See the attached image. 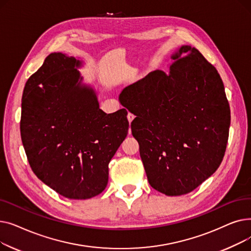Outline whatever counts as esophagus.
Wrapping results in <instances>:
<instances>
[{
  "instance_id": "34e87169",
  "label": "esophagus",
  "mask_w": 251,
  "mask_h": 251,
  "mask_svg": "<svg viewBox=\"0 0 251 251\" xmlns=\"http://www.w3.org/2000/svg\"><path fill=\"white\" fill-rule=\"evenodd\" d=\"M127 119H128L129 123H131V122L133 121V119H134V115H133V114H131V113H129V114L127 115Z\"/></svg>"
}]
</instances>
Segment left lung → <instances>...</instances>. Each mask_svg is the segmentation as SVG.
Segmentation results:
<instances>
[{"mask_svg": "<svg viewBox=\"0 0 251 251\" xmlns=\"http://www.w3.org/2000/svg\"><path fill=\"white\" fill-rule=\"evenodd\" d=\"M171 58L169 73H149L119 99L136 116L131 131L151 186L177 196L216 172L226 151L231 117L220 74L199 50L182 46Z\"/></svg>", "mask_w": 251, "mask_h": 251, "instance_id": "left-lung-1", "label": "left lung"}]
</instances>
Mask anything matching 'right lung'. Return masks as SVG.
I'll list each match as a JSON object with an SVG mask.
<instances>
[{"instance_id": "add662e5", "label": "right lung", "mask_w": 251, "mask_h": 251, "mask_svg": "<svg viewBox=\"0 0 251 251\" xmlns=\"http://www.w3.org/2000/svg\"><path fill=\"white\" fill-rule=\"evenodd\" d=\"M82 61L51 52L25 84L20 132L36 177L70 200L101 193L109 163L128 133L127 111L105 114L82 83Z\"/></svg>"}]
</instances>
